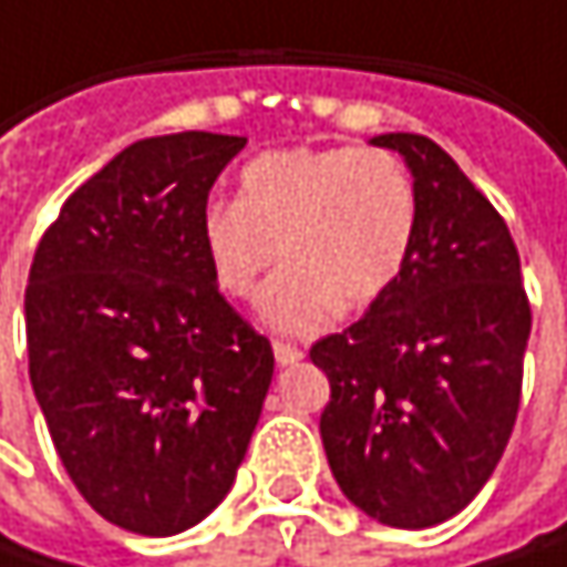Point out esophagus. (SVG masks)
I'll use <instances>...</instances> for the list:
<instances>
[{
    "instance_id": "1",
    "label": "esophagus",
    "mask_w": 567,
    "mask_h": 567,
    "mask_svg": "<svg viewBox=\"0 0 567 567\" xmlns=\"http://www.w3.org/2000/svg\"><path fill=\"white\" fill-rule=\"evenodd\" d=\"M274 360H277L280 367H293V363L303 360V350L293 347V343H284V340H274Z\"/></svg>"
}]
</instances>
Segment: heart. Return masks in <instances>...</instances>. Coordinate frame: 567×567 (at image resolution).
Here are the masks:
<instances>
[{
	"label": "heart",
	"instance_id": "obj_1",
	"mask_svg": "<svg viewBox=\"0 0 567 567\" xmlns=\"http://www.w3.org/2000/svg\"><path fill=\"white\" fill-rule=\"evenodd\" d=\"M416 227V184L390 151L287 147L250 157L237 200L200 214V250L237 303L260 293L280 250L287 267L260 313L280 333H317L340 307L363 310L400 280Z\"/></svg>",
	"mask_w": 567,
	"mask_h": 567
}]
</instances>
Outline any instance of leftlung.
<instances>
[{
  "label": "left lung",
  "instance_id": "1",
  "mask_svg": "<svg viewBox=\"0 0 567 567\" xmlns=\"http://www.w3.org/2000/svg\"><path fill=\"white\" fill-rule=\"evenodd\" d=\"M413 171L420 227L400 280L313 343L320 416L343 495L393 528L462 512L495 472L522 400L532 307L515 240L488 197L423 135H377Z\"/></svg>",
  "mask_w": 567,
  "mask_h": 567
}]
</instances>
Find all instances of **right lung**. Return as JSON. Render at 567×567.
<instances>
[{
    "label": "right lung",
    "mask_w": 567,
    "mask_h": 567,
    "mask_svg": "<svg viewBox=\"0 0 567 567\" xmlns=\"http://www.w3.org/2000/svg\"><path fill=\"white\" fill-rule=\"evenodd\" d=\"M237 135L128 144L42 234L25 287L29 380L85 502L177 535L230 492L274 350L220 293L200 214Z\"/></svg>",
    "instance_id": "right-lung-1"
}]
</instances>
